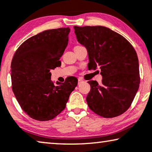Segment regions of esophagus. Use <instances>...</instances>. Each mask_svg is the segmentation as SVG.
Returning <instances> with one entry per match:
<instances>
[{
	"mask_svg": "<svg viewBox=\"0 0 152 152\" xmlns=\"http://www.w3.org/2000/svg\"><path fill=\"white\" fill-rule=\"evenodd\" d=\"M83 81L81 78H78V84H80L81 82H83Z\"/></svg>",
	"mask_w": 152,
	"mask_h": 152,
	"instance_id": "obj_1",
	"label": "esophagus"
}]
</instances>
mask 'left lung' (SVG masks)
Returning <instances> with one entry per match:
<instances>
[{"label": "left lung", "mask_w": 152, "mask_h": 152, "mask_svg": "<svg viewBox=\"0 0 152 152\" xmlns=\"http://www.w3.org/2000/svg\"><path fill=\"white\" fill-rule=\"evenodd\" d=\"M77 41L88 50L89 70L99 69L102 84L89 81V108L104 118L124 114L132 103L140 84L138 56L124 36L102 26H74Z\"/></svg>", "instance_id": "left-lung-1"}]
</instances>
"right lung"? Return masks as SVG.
I'll use <instances>...</instances> for the list:
<instances>
[{
	"label": "right lung",
	"mask_w": 152,
	"mask_h": 152,
	"mask_svg": "<svg viewBox=\"0 0 152 152\" xmlns=\"http://www.w3.org/2000/svg\"><path fill=\"white\" fill-rule=\"evenodd\" d=\"M69 32V27L44 31L24 42L13 57L12 91L23 110L35 120L49 121L60 114L77 85L75 77L57 81L58 86L50 80V70L61 66Z\"/></svg>",
	"instance_id": "right-lung-1"
}]
</instances>
